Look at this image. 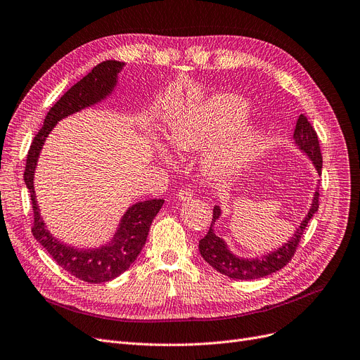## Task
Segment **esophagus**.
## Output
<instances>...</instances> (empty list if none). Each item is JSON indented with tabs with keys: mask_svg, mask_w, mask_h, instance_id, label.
<instances>
[{
	"mask_svg": "<svg viewBox=\"0 0 360 360\" xmlns=\"http://www.w3.org/2000/svg\"><path fill=\"white\" fill-rule=\"evenodd\" d=\"M178 198L179 200H182V202H188L190 198H193V195H194V191L191 190V188H187V187H182L179 191H178Z\"/></svg>",
	"mask_w": 360,
	"mask_h": 360,
	"instance_id": "obj_1",
	"label": "esophagus"
}]
</instances>
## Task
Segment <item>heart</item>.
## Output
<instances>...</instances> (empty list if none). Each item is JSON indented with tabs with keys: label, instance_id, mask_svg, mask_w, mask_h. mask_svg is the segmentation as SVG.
<instances>
[{
	"label": "heart",
	"instance_id": "heart-1",
	"mask_svg": "<svg viewBox=\"0 0 360 360\" xmlns=\"http://www.w3.org/2000/svg\"><path fill=\"white\" fill-rule=\"evenodd\" d=\"M249 115V105L236 95H214L205 101L178 106L166 115V139L173 148L195 151L229 136ZM264 133L258 126H245L233 138L214 146L206 155V170L227 178L243 167L261 148ZM167 158V157H165Z\"/></svg>",
	"mask_w": 360,
	"mask_h": 360
}]
</instances>
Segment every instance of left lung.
Listing matches in <instances>:
<instances>
[{
    "label": "left lung",
    "instance_id": "obj_1",
    "mask_svg": "<svg viewBox=\"0 0 360 360\" xmlns=\"http://www.w3.org/2000/svg\"><path fill=\"white\" fill-rule=\"evenodd\" d=\"M294 141L298 148L309 155L310 162L316 167L317 173H322V154H321V145H319V139L313 126L305 115H300L298 122L294 131ZM319 209V188L314 191V197L311 200V206L309 214L301 221L298 229L295 230L294 236L289 240L282 245L278 249H274L273 252H269L267 255H262L258 258H242L234 255L229 249L227 243H225L221 237L215 234L214 225L217 219H219L222 210L219 206L214 207V218L210 222V229L207 234L198 242V250L203 257V259L214 267L217 271H219L224 276H229L234 281H254V278H261L269 276L271 273H276L294 257L295 250L298 248V243L304 234L305 227H307L310 219L314 217V214Z\"/></svg>",
    "mask_w": 360,
    "mask_h": 360
}]
</instances>
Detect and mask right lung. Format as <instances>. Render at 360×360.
<instances>
[{"mask_svg":"<svg viewBox=\"0 0 360 360\" xmlns=\"http://www.w3.org/2000/svg\"><path fill=\"white\" fill-rule=\"evenodd\" d=\"M123 62L117 60H105L96 65L84 78L79 79L51 106L44 118L43 127L39 129L31 143L23 173L26 188L31 193L34 210L32 234L37 238V242L49 252L51 258L65 271L89 283L110 282L117 276L124 273L135 262L146 242V237H148L151 222L158 214V210L162 209L165 200L154 198V200H145L131 205L126 210L122 221H120L118 229L110 243L95 249H77L62 243L46 229V224L41 215H39V207L37 205L34 173L39 153H41L46 138L51 129L62 118L82 111L87 106L95 105L103 101L106 96H110L117 84V75L123 70Z\"/></svg>","mask_w":360,"mask_h":360,"instance_id":"add662e5","label":"right lung"}]
</instances>
